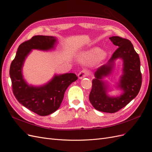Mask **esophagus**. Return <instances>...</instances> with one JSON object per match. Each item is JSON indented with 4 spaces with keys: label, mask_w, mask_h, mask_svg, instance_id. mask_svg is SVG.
I'll return each instance as SVG.
<instances>
[{
    "label": "esophagus",
    "mask_w": 152,
    "mask_h": 152,
    "mask_svg": "<svg viewBox=\"0 0 152 152\" xmlns=\"http://www.w3.org/2000/svg\"><path fill=\"white\" fill-rule=\"evenodd\" d=\"M89 75V71H87V70H85V69H84V70H82V71H80L79 73V75H78V77H79V78L80 79H83V78L84 77H86Z\"/></svg>",
    "instance_id": "34e87169"
}]
</instances>
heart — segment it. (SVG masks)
Returning <instances> with one entry per match:
<instances>
[{
  "instance_id": "1",
  "label": "heart",
  "mask_w": 152,
  "mask_h": 152,
  "mask_svg": "<svg viewBox=\"0 0 152 152\" xmlns=\"http://www.w3.org/2000/svg\"><path fill=\"white\" fill-rule=\"evenodd\" d=\"M105 57V53L99 48H93L82 53L79 56L80 61L83 63H91L96 60H102Z\"/></svg>"
}]
</instances>
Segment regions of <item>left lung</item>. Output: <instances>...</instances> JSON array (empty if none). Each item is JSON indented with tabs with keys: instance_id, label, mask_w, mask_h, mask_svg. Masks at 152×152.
<instances>
[{
	"instance_id": "1",
	"label": "left lung",
	"mask_w": 152,
	"mask_h": 152,
	"mask_svg": "<svg viewBox=\"0 0 152 152\" xmlns=\"http://www.w3.org/2000/svg\"><path fill=\"white\" fill-rule=\"evenodd\" d=\"M109 39L118 48L108 63L98 68L95 72V79L92 81L89 101L96 110L112 113L126 107L139 93L142 76L139 55L135 51L131 41L118 36ZM118 58L123 61V73L118 86L123 93L120 96L110 97L107 94V86L102 79L111 72L114 61Z\"/></svg>"
}]
</instances>
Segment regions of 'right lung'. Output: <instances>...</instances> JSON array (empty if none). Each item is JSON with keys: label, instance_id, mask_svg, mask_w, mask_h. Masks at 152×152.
I'll use <instances>...</instances> for the list:
<instances>
[{"label": "right lung", "instance_id": "right-lung-1", "mask_svg": "<svg viewBox=\"0 0 152 152\" xmlns=\"http://www.w3.org/2000/svg\"><path fill=\"white\" fill-rule=\"evenodd\" d=\"M56 41L53 36H34L19 45L10 66V75L15 98L23 106L40 116H46L56 111L67 87L78 79L73 73L55 75L48 83L39 87L29 86L23 79L22 68L31 49H52Z\"/></svg>", "mask_w": 152, "mask_h": 152}]
</instances>
